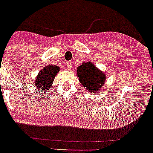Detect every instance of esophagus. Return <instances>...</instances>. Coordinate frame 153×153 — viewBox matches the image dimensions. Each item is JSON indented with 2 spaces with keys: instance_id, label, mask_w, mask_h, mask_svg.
Here are the masks:
<instances>
[{
  "instance_id": "esophagus-1",
  "label": "esophagus",
  "mask_w": 153,
  "mask_h": 153,
  "mask_svg": "<svg viewBox=\"0 0 153 153\" xmlns=\"http://www.w3.org/2000/svg\"><path fill=\"white\" fill-rule=\"evenodd\" d=\"M67 67L68 68L69 70H71V68H72V65H71V62L68 63V64H67Z\"/></svg>"
}]
</instances>
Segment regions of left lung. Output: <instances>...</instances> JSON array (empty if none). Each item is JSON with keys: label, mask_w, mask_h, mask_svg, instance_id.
I'll use <instances>...</instances> for the list:
<instances>
[{"label": "left lung", "mask_w": 153, "mask_h": 153, "mask_svg": "<svg viewBox=\"0 0 153 153\" xmlns=\"http://www.w3.org/2000/svg\"><path fill=\"white\" fill-rule=\"evenodd\" d=\"M77 74L81 84L92 93L101 89L106 81V74L90 61L80 65L77 68Z\"/></svg>", "instance_id": "left-lung-1"}]
</instances>
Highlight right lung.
<instances>
[{
  "label": "right lung",
  "instance_id": "1",
  "mask_svg": "<svg viewBox=\"0 0 153 153\" xmlns=\"http://www.w3.org/2000/svg\"><path fill=\"white\" fill-rule=\"evenodd\" d=\"M60 71V68L57 65H49L44 67L39 71V74L35 79L34 85L38 88V91H47L51 89L55 76ZM48 92H47V93Z\"/></svg>",
  "mask_w": 153,
  "mask_h": 153
}]
</instances>
